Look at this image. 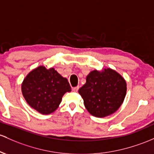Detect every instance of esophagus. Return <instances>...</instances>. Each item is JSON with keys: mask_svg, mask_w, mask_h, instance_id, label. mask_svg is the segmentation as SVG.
I'll return each mask as SVG.
<instances>
[{"mask_svg": "<svg viewBox=\"0 0 154 154\" xmlns=\"http://www.w3.org/2000/svg\"><path fill=\"white\" fill-rule=\"evenodd\" d=\"M79 88H80V87H79V86H77V87L73 88H72V91H74V92H77V91H78Z\"/></svg>", "mask_w": 154, "mask_h": 154, "instance_id": "obj_1", "label": "esophagus"}]
</instances>
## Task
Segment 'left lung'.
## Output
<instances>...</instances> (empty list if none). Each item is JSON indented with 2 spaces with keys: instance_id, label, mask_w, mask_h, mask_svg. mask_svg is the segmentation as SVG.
I'll return each mask as SVG.
<instances>
[{
  "instance_id": "8db88e82",
  "label": "left lung",
  "mask_w": 154,
  "mask_h": 154,
  "mask_svg": "<svg viewBox=\"0 0 154 154\" xmlns=\"http://www.w3.org/2000/svg\"><path fill=\"white\" fill-rule=\"evenodd\" d=\"M84 104L92 116L104 118L121 107L126 94L124 77L113 69L94 70L86 77V82L78 91Z\"/></svg>"
}]
</instances>
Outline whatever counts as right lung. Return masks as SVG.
<instances>
[{"label": "right lung", "mask_w": 154, "mask_h": 154, "mask_svg": "<svg viewBox=\"0 0 154 154\" xmlns=\"http://www.w3.org/2000/svg\"><path fill=\"white\" fill-rule=\"evenodd\" d=\"M71 87L66 78L54 68L43 66L32 70L22 83V93L27 103L43 115L53 112Z\"/></svg>", "instance_id": "obj_1"}]
</instances>
